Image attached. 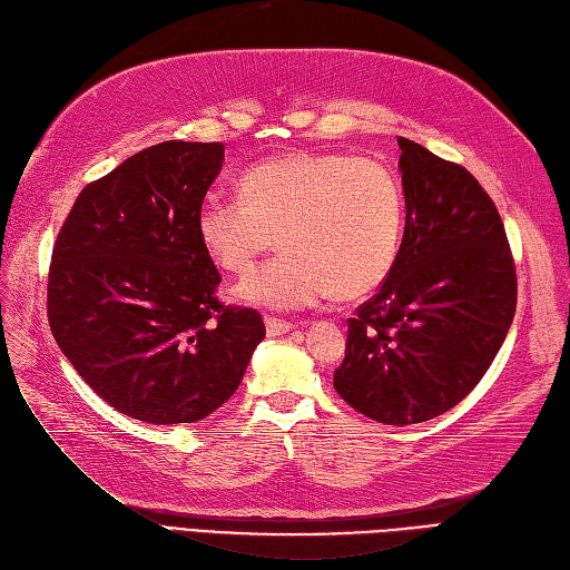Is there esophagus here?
Masks as SVG:
<instances>
[{
	"label": "esophagus",
	"mask_w": 570,
	"mask_h": 570,
	"mask_svg": "<svg viewBox=\"0 0 570 570\" xmlns=\"http://www.w3.org/2000/svg\"><path fill=\"white\" fill-rule=\"evenodd\" d=\"M264 325H266V333H269V335L274 337V335H284V333H288V331H294L296 323L274 318V316H266V318H264Z\"/></svg>",
	"instance_id": "esophagus-1"
}]
</instances>
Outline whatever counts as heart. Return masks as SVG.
Masks as SVG:
<instances>
[{"label":"heart","instance_id":"obj_1","mask_svg":"<svg viewBox=\"0 0 570 570\" xmlns=\"http://www.w3.org/2000/svg\"><path fill=\"white\" fill-rule=\"evenodd\" d=\"M404 188L390 166L341 151H294L249 166L239 198L210 193L196 229L205 254L247 274L274 245L282 254L252 272L235 294L247 304L304 308L325 296L374 292L396 262Z\"/></svg>","mask_w":570,"mask_h":570}]
</instances>
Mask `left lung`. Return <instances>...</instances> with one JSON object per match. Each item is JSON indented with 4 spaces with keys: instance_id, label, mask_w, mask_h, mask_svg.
I'll list each match as a JSON object with an SVG mask.
<instances>
[{
    "instance_id": "8db88e82",
    "label": "left lung",
    "mask_w": 570,
    "mask_h": 570,
    "mask_svg": "<svg viewBox=\"0 0 570 570\" xmlns=\"http://www.w3.org/2000/svg\"><path fill=\"white\" fill-rule=\"evenodd\" d=\"M406 227L390 276L347 321L335 392L390 426L475 390L510 331L517 269L502 217L468 168L399 137Z\"/></svg>"
}]
</instances>
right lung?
I'll use <instances>...</instances> for the list:
<instances>
[{
    "mask_svg": "<svg viewBox=\"0 0 570 570\" xmlns=\"http://www.w3.org/2000/svg\"><path fill=\"white\" fill-rule=\"evenodd\" d=\"M225 147L161 141L72 203L48 269V323L90 390L119 414L193 423L235 394L264 341L254 308L225 306L196 213Z\"/></svg>",
    "mask_w": 570,
    "mask_h": 570,
    "instance_id": "1",
    "label": "right lung"
}]
</instances>
